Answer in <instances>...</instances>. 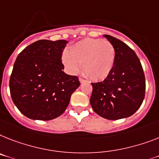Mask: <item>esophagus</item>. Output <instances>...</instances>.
Listing matches in <instances>:
<instances>
[{"mask_svg": "<svg viewBox=\"0 0 159 159\" xmlns=\"http://www.w3.org/2000/svg\"><path fill=\"white\" fill-rule=\"evenodd\" d=\"M79 80H80V84H84V83L86 82V80H84V79H82V78H80V79H79Z\"/></svg>", "mask_w": 159, "mask_h": 159, "instance_id": "1", "label": "esophagus"}]
</instances>
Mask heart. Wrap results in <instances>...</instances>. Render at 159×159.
Here are the masks:
<instances>
[{
	"label": "heart",
	"instance_id": "1",
	"mask_svg": "<svg viewBox=\"0 0 159 159\" xmlns=\"http://www.w3.org/2000/svg\"><path fill=\"white\" fill-rule=\"evenodd\" d=\"M115 60V48L111 42L91 38L75 43L61 56L62 63L69 73L76 74L82 64L84 74L93 80H102L108 76Z\"/></svg>",
	"mask_w": 159,
	"mask_h": 159
}]
</instances>
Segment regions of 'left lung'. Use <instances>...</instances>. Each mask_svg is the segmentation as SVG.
I'll return each mask as SVG.
<instances>
[{"label":"left lung","mask_w":159,"mask_h":159,"mask_svg":"<svg viewBox=\"0 0 159 159\" xmlns=\"http://www.w3.org/2000/svg\"><path fill=\"white\" fill-rule=\"evenodd\" d=\"M115 48L113 69L102 82L92 83V108L106 119L116 120L132 115L145 98V79L136 53L117 38L104 35Z\"/></svg>","instance_id":"8db88e82"}]
</instances>
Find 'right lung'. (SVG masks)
Instances as JSON below:
<instances>
[{"instance_id":"right-lung-1","label":"right lung","mask_w":159,"mask_h":159,"mask_svg":"<svg viewBox=\"0 0 159 159\" xmlns=\"http://www.w3.org/2000/svg\"><path fill=\"white\" fill-rule=\"evenodd\" d=\"M67 43L40 40L18 55L10 75V95L26 117L44 121L57 118L80 85L78 77L62 70L61 55Z\"/></svg>"}]
</instances>
